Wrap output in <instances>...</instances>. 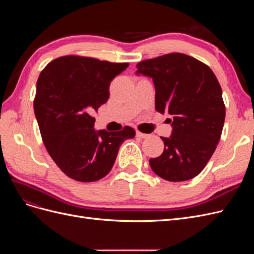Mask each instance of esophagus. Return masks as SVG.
<instances>
[{
	"instance_id": "esophagus-1",
	"label": "esophagus",
	"mask_w": 254,
	"mask_h": 254,
	"mask_svg": "<svg viewBox=\"0 0 254 254\" xmlns=\"http://www.w3.org/2000/svg\"><path fill=\"white\" fill-rule=\"evenodd\" d=\"M136 136L137 137H141V139H147V137L149 136V134H146V133H143V132H140V131H136Z\"/></svg>"
}]
</instances>
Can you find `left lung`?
I'll return each instance as SVG.
<instances>
[{
	"label": "left lung",
	"mask_w": 254,
	"mask_h": 254,
	"mask_svg": "<svg viewBox=\"0 0 254 254\" xmlns=\"http://www.w3.org/2000/svg\"><path fill=\"white\" fill-rule=\"evenodd\" d=\"M136 74L152 78L156 110L167 113L173 132L162 155L149 159L151 170L167 181L193 179L209 162L219 142L226 107L211 68L186 54L171 53L136 64Z\"/></svg>",
	"instance_id": "1"
}]
</instances>
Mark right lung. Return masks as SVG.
I'll return each mask as SVG.
<instances>
[{"mask_svg": "<svg viewBox=\"0 0 254 254\" xmlns=\"http://www.w3.org/2000/svg\"><path fill=\"white\" fill-rule=\"evenodd\" d=\"M129 64L68 55L45 66L37 80L35 115L50 156L68 178L93 182L108 175L121 144L135 135L95 131L94 112L109 98L110 82Z\"/></svg>", "mask_w": 254, "mask_h": 254, "instance_id": "add662e5", "label": "right lung"}]
</instances>
